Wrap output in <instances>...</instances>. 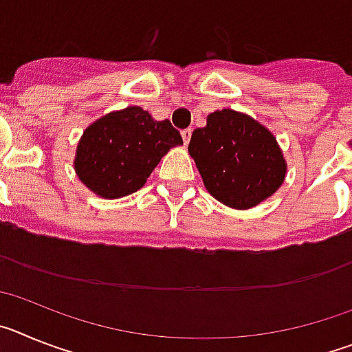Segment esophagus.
I'll use <instances>...</instances> for the list:
<instances>
[{"instance_id": "esophagus-1", "label": "esophagus", "mask_w": 352, "mask_h": 352, "mask_svg": "<svg viewBox=\"0 0 352 352\" xmlns=\"http://www.w3.org/2000/svg\"><path fill=\"white\" fill-rule=\"evenodd\" d=\"M182 138H183V142H185V144H188V142H190V138H192V129L183 130Z\"/></svg>"}]
</instances>
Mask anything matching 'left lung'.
I'll list each match as a JSON object with an SVG mask.
<instances>
[{"mask_svg": "<svg viewBox=\"0 0 352 352\" xmlns=\"http://www.w3.org/2000/svg\"><path fill=\"white\" fill-rule=\"evenodd\" d=\"M188 153L206 190L236 210L257 206L284 183L287 164L276 139L259 121L222 109L192 133Z\"/></svg>", "mask_w": 352, "mask_h": 352, "instance_id": "8db88e82", "label": "left lung"}]
</instances>
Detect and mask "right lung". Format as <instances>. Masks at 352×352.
I'll return each instance as SVG.
<instances>
[{"mask_svg":"<svg viewBox=\"0 0 352 352\" xmlns=\"http://www.w3.org/2000/svg\"><path fill=\"white\" fill-rule=\"evenodd\" d=\"M183 144L169 120L157 121L132 105L109 113L84 130L74 167L80 182L104 199L138 192L164 155Z\"/></svg>","mask_w":352,"mask_h":352,"instance_id":"obj_1","label":"right lung"}]
</instances>
